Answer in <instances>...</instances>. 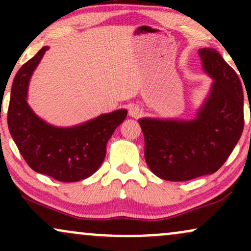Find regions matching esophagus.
I'll return each instance as SVG.
<instances>
[{"mask_svg": "<svg viewBox=\"0 0 251 251\" xmlns=\"http://www.w3.org/2000/svg\"><path fill=\"white\" fill-rule=\"evenodd\" d=\"M142 113H143V109L139 107V106L138 105H129V107H128V114L131 117H133V118H139L140 116H142Z\"/></svg>", "mask_w": 251, "mask_h": 251, "instance_id": "34e87169", "label": "esophagus"}]
</instances>
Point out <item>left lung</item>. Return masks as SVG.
I'll return each mask as SVG.
<instances>
[{
	"label": "left lung",
	"instance_id": "obj_1",
	"mask_svg": "<svg viewBox=\"0 0 251 251\" xmlns=\"http://www.w3.org/2000/svg\"><path fill=\"white\" fill-rule=\"evenodd\" d=\"M212 77L208 97L191 120L142 118L145 160L157 177L184 181L211 175L226 163L244 126L243 89L236 72L214 48L198 50Z\"/></svg>",
	"mask_w": 251,
	"mask_h": 251
}]
</instances>
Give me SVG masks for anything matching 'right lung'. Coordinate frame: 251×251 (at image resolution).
<instances>
[{
  "label": "right lung",
  "instance_id": "obj_1",
  "mask_svg": "<svg viewBox=\"0 0 251 251\" xmlns=\"http://www.w3.org/2000/svg\"><path fill=\"white\" fill-rule=\"evenodd\" d=\"M47 50V46L43 47L17 72L11 87L8 127L34 171L59 181H79L100 168L107 142L127 111L117 109L71 127H57L37 117L28 105V86Z\"/></svg>",
  "mask_w": 251,
  "mask_h": 251
}]
</instances>
